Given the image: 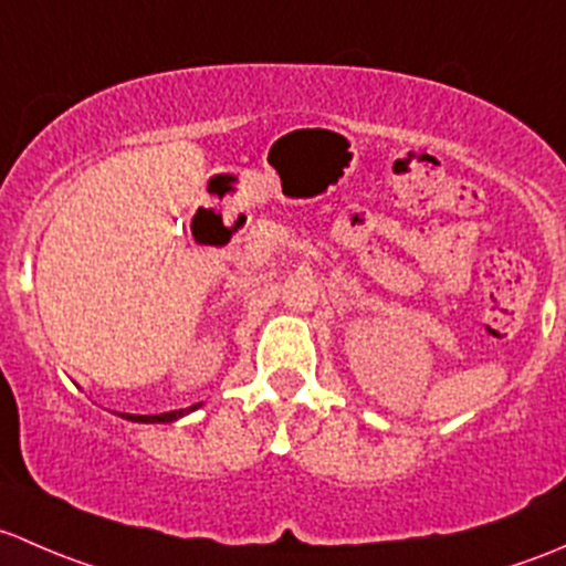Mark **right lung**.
<instances>
[{
	"label": "right lung",
	"instance_id": "1",
	"mask_svg": "<svg viewBox=\"0 0 566 566\" xmlns=\"http://www.w3.org/2000/svg\"><path fill=\"white\" fill-rule=\"evenodd\" d=\"M193 409L196 406H190V409H179V411H166V413H122V417L133 419V422H174V419H179L182 413Z\"/></svg>",
	"mask_w": 566,
	"mask_h": 566
}]
</instances>
